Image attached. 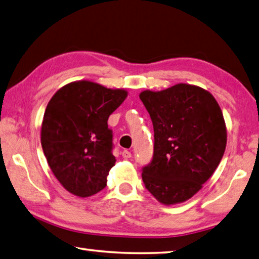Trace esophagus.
<instances>
[{
	"label": "esophagus",
	"mask_w": 259,
	"mask_h": 259,
	"mask_svg": "<svg viewBox=\"0 0 259 259\" xmlns=\"http://www.w3.org/2000/svg\"><path fill=\"white\" fill-rule=\"evenodd\" d=\"M122 157L128 159L131 157V153L129 152V150H123V152H122Z\"/></svg>",
	"instance_id": "obj_1"
}]
</instances>
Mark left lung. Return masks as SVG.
<instances>
[{
    "label": "left lung",
    "mask_w": 259,
    "mask_h": 259,
    "mask_svg": "<svg viewBox=\"0 0 259 259\" xmlns=\"http://www.w3.org/2000/svg\"><path fill=\"white\" fill-rule=\"evenodd\" d=\"M139 97L154 126V156L142 177L163 205L180 204L196 195L213 176L227 147L222 110L206 89L177 83Z\"/></svg>",
    "instance_id": "8db88e82"
}]
</instances>
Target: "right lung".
Instances as JSON below:
<instances>
[{
	"label": "right lung",
	"mask_w": 259,
	"mask_h": 259,
	"mask_svg": "<svg viewBox=\"0 0 259 259\" xmlns=\"http://www.w3.org/2000/svg\"><path fill=\"white\" fill-rule=\"evenodd\" d=\"M126 96L125 89L77 80L50 100L40 143L52 172L70 194L86 198L105 188L116 162L107 120Z\"/></svg>",
	"instance_id": "right-lung-1"
}]
</instances>
